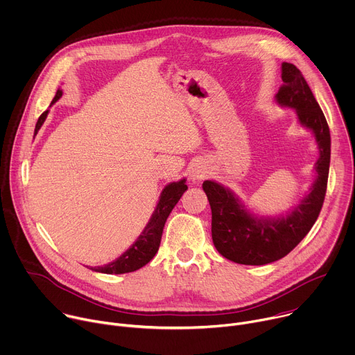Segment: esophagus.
Masks as SVG:
<instances>
[{
  "mask_svg": "<svg viewBox=\"0 0 355 355\" xmlns=\"http://www.w3.org/2000/svg\"><path fill=\"white\" fill-rule=\"evenodd\" d=\"M205 176V172L202 171V169H200V168H194L193 171H191V175H190V178L193 179V180H200V179H202Z\"/></svg>",
  "mask_w": 355,
  "mask_h": 355,
  "instance_id": "esophagus-1",
  "label": "esophagus"
}]
</instances>
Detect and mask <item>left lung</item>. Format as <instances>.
Instances as JSON below:
<instances>
[{"label": "left lung", "instance_id": "1", "mask_svg": "<svg viewBox=\"0 0 355 355\" xmlns=\"http://www.w3.org/2000/svg\"><path fill=\"white\" fill-rule=\"evenodd\" d=\"M282 85L277 101L294 107L300 123L315 132L319 147L316 180L311 193L295 207L290 216L278 220H256L239 200L221 184L205 180L202 189L212 212V242L217 250L239 264L261 266L287 256L311 231L324 201L329 165L330 130L301 71L291 62H282Z\"/></svg>", "mask_w": 355, "mask_h": 355}]
</instances>
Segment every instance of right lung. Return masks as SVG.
<instances>
[{"instance_id":"1","label":"right lung","mask_w":355,"mask_h":355,"mask_svg":"<svg viewBox=\"0 0 355 355\" xmlns=\"http://www.w3.org/2000/svg\"><path fill=\"white\" fill-rule=\"evenodd\" d=\"M61 95H62V92L58 89L51 103L58 101L61 98ZM47 113H49V110H46L40 114V117L36 123L35 134L39 131V128L44 123ZM184 182L186 180L183 179L180 182L171 183L162 190L159 202L155 208V212L153 214V218L150 220L144 232L141 234V236L135 241V243H132V246L127 252H124L117 260H114L106 266H102V267H95L92 270L105 272V274H124V272L135 271L143 266H146L150 260H153V257L155 256V253L159 249L164 227L171 214V211L173 209L176 202L180 200L182 194L187 190V184Z\"/></svg>"}]
</instances>
